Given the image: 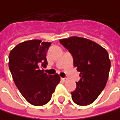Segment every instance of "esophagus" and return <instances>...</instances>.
Wrapping results in <instances>:
<instances>
[{"label": "esophagus", "mask_w": 120, "mask_h": 120, "mask_svg": "<svg viewBox=\"0 0 120 120\" xmlns=\"http://www.w3.org/2000/svg\"><path fill=\"white\" fill-rule=\"evenodd\" d=\"M61 80L62 81H63V82H66V81H67V78H61Z\"/></svg>", "instance_id": "34e87169"}]
</instances>
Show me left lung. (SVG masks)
I'll return each instance as SVG.
<instances>
[{"mask_svg": "<svg viewBox=\"0 0 120 120\" xmlns=\"http://www.w3.org/2000/svg\"><path fill=\"white\" fill-rule=\"evenodd\" d=\"M73 57L74 66L81 72V79L71 92L72 99L79 105L92 103L107 83L111 67L109 53L98 44L89 39L72 37L59 40Z\"/></svg>", "mask_w": 120, "mask_h": 120, "instance_id": "obj_1", "label": "left lung"}]
</instances>
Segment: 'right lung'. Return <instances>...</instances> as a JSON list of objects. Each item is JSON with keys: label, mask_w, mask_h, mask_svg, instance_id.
Masks as SVG:
<instances>
[{"label": "right lung", "mask_w": 120, "mask_h": 120, "mask_svg": "<svg viewBox=\"0 0 120 120\" xmlns=\"http://www.w3.org/2000/svg\"><path fill=\"white\" fill-rule=\"evenodd\" d=\"M50 45L39 39L26 41L14 48L9 56V67L16 86L29 103L37 106L50 101L60 82L58 74L48 75L40 70L47 67Z\"/></svg>", "instance_id": "right-lung-1"}]
</instances>
